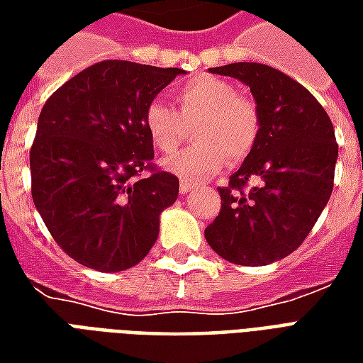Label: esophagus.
<instances>
[{"label":"esophagus","instance_id":"esophagus-1","mask_svg":"<svg viewBox=\"0 0 363 363\" xmlns=\"http://www.w3.org/2000/svg\"><path fill=\"white\" fill-rule=\"evenodd\" d=\"M194 189V182L190 181H181V186H179V190H181V194H186V192H190V190Z\"/></svg>","mask_w":363,"mask_h":363}]
</instances>
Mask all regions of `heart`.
I'll list each match as a JSON object with an SVG mask.
<instances>
[{
	"label": "heart",
	"mask_w": 363,
	"mask_h": 363,
	"mask_svg": "<svg viewBox=\"0 0 363 363\" xmlns=\"http://www.w3.org/2000/svg\"><path fill=\"white\" fill-rule=\"evenodd\" d=\"M177 111L161 101H151L142 124L153 147L173 153L194 126L192 143L165 161L184 181H204L231 159L241 163L251 155L260 135V112L251 99L239 95L235 85L218 75L200 74L173 91Z\"/></svg>",
	"instance_id": "1"
}]
</instances>
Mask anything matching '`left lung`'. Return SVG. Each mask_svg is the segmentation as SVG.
Instances as JSON below:
<instances>
[{
	"mask_svg": "<svg viewBox=\"0 0 363 363\" xmlns=\"http://www.w3.org/2000/svg\"><path fill=\"white\" fill-rule=\"evenodd\" d=\"M212 74L247 83L260 112L257 147L220 190L208 245L241 267H264L296 251L327 206L338 157L327 111L276 67L237 62Z\"/></svg>",
	"mask_w": 363,
	"mask_h": 363,
	"instance_id": "obj_1",
	"label": "left lung"
}]
</instances>
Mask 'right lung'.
<instances>
[{"label": "right lung", "instance_id": "1", "mask_svg": "<svg viewBox=\"0 0 363 363\" xmlns=\"http://www.w3.org/2000/svg\"><path fill=\"white\" fill-rule=\"evenodd\" d=\"M179 67L104 60L44 103L30 145V192L67 257L99 272L135 267L159 235L179 179L153 163L143 108Z\"/></svg>", "mask_w": 363, "mask_h": 363}]
</instances>
